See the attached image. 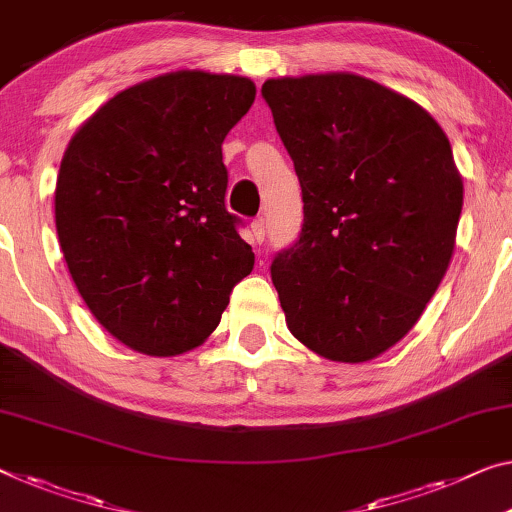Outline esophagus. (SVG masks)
<instances>
[{"mask_svg":"<svg viewBox=\"0 0 512 512\" xmlns=\"http://www.w3.org/2000/svg\"><path fill=\"white\" fill-rule=\"evenodd\" d=\"M251 235H254L256 245H261V242L265 240V219L263 217H258L251 222Z\"/></svg>","mask_w":512,"mask_h":512,"instance_id":"1","label":"esophagus"}]
</instances>
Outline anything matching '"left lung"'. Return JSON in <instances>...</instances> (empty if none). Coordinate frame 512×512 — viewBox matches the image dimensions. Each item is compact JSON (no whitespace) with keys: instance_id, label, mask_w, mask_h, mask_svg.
<instances>
[{"instance_id":"obj_1","label":"left lung","mask_w":512,"mask_h":512,"mask_svg":"<svg viewBox=\"0 0 512 512\" xmlns=\"http://www.w3.org/2000/svg\"><path fill=\"white\" fill-rule=\"evenodd\" d=\"M304 201L272 261L286 325L316 355L361 364L421 318L451 263L462 178L448 137L403 93L355 73L263 84Z\"/></svg>"}]
</instances>
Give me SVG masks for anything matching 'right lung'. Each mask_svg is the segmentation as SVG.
I'll return each instance as SVG.
<instances>
[{
    "mask_svg": "<svg viewBox=\"0 0 512 512\" xmlns=\"http://www.w3.org/2000/svg\"><path fill=\"white\" fill-rule=\"evenodd\" d=\"M249 77L176 70L116 93L64 153L59 245L82 300L128 348L176 357L219 325L254 251L224 206L222 144Z\"/></svg>",
    "mask_w": 512,
    "mask_h": 512,
    "instance_id": "1",
    "label": "right lung"
}]
</instances>
